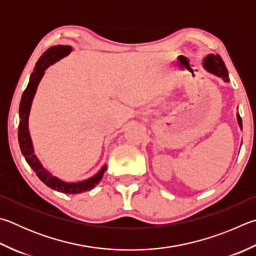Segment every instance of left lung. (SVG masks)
Segmentation results:
<instances>
[{
	"mask_svg": "<svg viewBox=\"0 0 256 256\" xmlns=\"http://www.w3.org/2000/svg\"><path fill=\"white\" fill-rule=\"evenodd\" d=\"M204 66H205L209 72H212L218 77H222L225 82L230 80L228 72H227V68L220 54H208L205 60H204ZM238 120L242 128V118L240 114H238Z\"/></svg>",
	"mask_w": 256,
	"mask_h": 256,
	"instance_id": "8db88e82",
	"label": "left lung"
}]
</instances>
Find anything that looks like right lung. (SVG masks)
<instances>
[{
	"label": "right lung",
	"instance_id": "right-lung-1",
	"mask_svg": "<svg viewBox=\"0 0 256 256\" xmlns=\"http://www.w3.org/2000/svg\"><path fill=\"white\" fill-rule=\"evenodd\" d=\"M72 51V47L69 46H54V47L49 48L46 52L41 56L38 62L36 64L34 72L30 76V82L28 84L26 90L23 92L20 108V124H18V144L22 154L24 156L26 161L28 162L36 174L39 176V179L42 181L44 184H47L49 188L57 190V192L64 194H80L84 192H88L95 187L100 182V180L103 178V174L106 170V166L100 170L98 174H96L92 178L80 181V182H64V181L56 178L50 172L46 170L42 164H40L38 158L36 156L34 146H32V141L29 133V126H28V120H29V113L32 104V100L36 94V87L39 85V82L42 78L44 70L50 64L57 62L60 58L67 56Z\"/></svg>",
	"mask_w": 256,
	"mask_h": 256
}]
</instances>
